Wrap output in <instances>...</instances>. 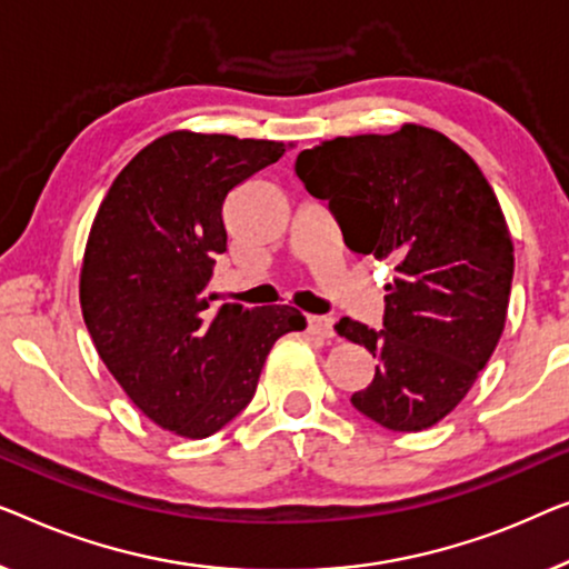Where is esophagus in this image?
Segmentation results:
<instances>
[{
  "label": "esophagus",
  "instance_id": "obj_1",
  "mask_svg": "<svg viewBox=\"0 0 569 569\" xmlns=\"http://www.w3.org/2000/svg\"><path fill=\"white\" fill-rule=\"evenodd\" d=\"M307 330H309V335H315V338H322V340L335 338V322L330 317L309 315L307 317Z\"/></svg>",
  "mask_w": 569,
  "mask_h": 569
}]
</instances>
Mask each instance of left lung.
<instances>
[{
	"mask_svg": "<svg viewBox=\"0 0 569 569\" xmlns=\"http://www.w3.org/2000/svg\"><path fill=\"white\" fill-rule=\"evenodd\" d=\"M358 254L395 262L383 330L342 317L340 338L379 358L350 402L397 433L443 420L467 397L506 327L513 239L475 159L433 128L338 136L296 159Z\"/></svg>",
	"mask_w": 569,
	"mask_h": 569,
	"instance_id": "obj_1",
	"label": "left lung"
}]
</instances>
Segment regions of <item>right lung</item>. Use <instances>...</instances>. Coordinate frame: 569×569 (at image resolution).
<instances>
[{
	"label": "right lung",
	"instance_id": "right-lung-1",
	"mask_svg": "<svg viewBox=\"0 0 569 569\" xmlns=\"http://www.w3.org/2000/svg\"><path fill=\"white\" fill-rule=\"evenodd\" d=\"M286 154L283 141L172 131L113 180L87 239L79 301L94 348L128 399L159 428L208 438L250 405L293 307L211 309L223 201Z\"/></svg>",
	"mask_w": 569,
	"mask_h": 569
}]
</instances>
